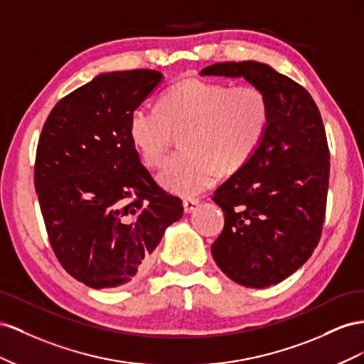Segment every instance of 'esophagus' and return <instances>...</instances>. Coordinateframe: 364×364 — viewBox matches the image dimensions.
<instances>
[{
	"mask_svg": "<svg viewBox=\"0 0 364 364\" xmlns=\"http://www.w3.org/2000/svg\"><path fill=\"white\" fill-rule=\"evenodd\" d=\"M200 204V201L198 200H195V198H186L184 201H183V207H184V212L186 213H191V212H193L195 209H196V205Z\"/></svg>",
	"mask_w": 364,
	"mask_h": 364,
	"instance_id": "esophagus-1",
	"label": "esophagus"
}]
</instances>
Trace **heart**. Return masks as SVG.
Wrapping results in <instances>:
<instances>
[{
  "mask_svg": "<svg viewBox=\"0 0 364 364\" xmlns=\"http://www.w3.org/2000/svg\"><path fill=\"white\" fill-rule=\"evenodd\" d=\"M272 107L255 85L188 79L164 92L160 105L131 112L129 137L149 166H160L173 131L186 128L181 146L160 173L169 191L195 195L209 189L218 172L235 173L250 161L267 136Z\"/></svg>",
  "mask_w": 364,
  "mask_h": 364,
  "instance_id": "heart-1",
  "label": "heart"
}]
</instances>
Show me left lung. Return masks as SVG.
<instances>
[{
	"label": "left lung",
	"mask_w": 364,
	"mask_h": 364,
	"mask_svg": "<svg viewBox=\"0 0 364 364\" xmlns=\"http://www.w3.org/2000/svg\"><path fill=\"white\" fill-rule=\"evenodd\" d=\"M201 76L244 77L269 100L261 148L215 191L225 223L212 255L236 284L276 285L308 261L323 230L329 148L320 111L302 85L261 62H220Z\"/></svg>",
	"instance_id": "obj_1"
}]
</instances>
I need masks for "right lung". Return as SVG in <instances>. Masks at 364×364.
Masks as SVG:
<instances>
[{
	"label": "right lung",
	"instance_id": "obj_1",
	"mask_svg": "<svg viewBox=\"0 0 364 364\" xmlns=\"http://www.w3.org/2000/svg\"><path fill=\"white\" fill-rule=\"evenodd\" d=\"M163 75L103 73L62 97L38 141L35 189L48 241L65 272L91 288H116L151 264L183 201L140 161L129 117Z\"/></svg>",
	"mask_w": 364,
	"mask_h": 364
}]
</instances>
